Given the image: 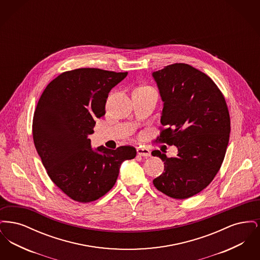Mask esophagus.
<instances>
[{"mask_svg": "<svg viewBox=\"0 0 260 260\" xmlns=\"http://www.w3.org/2000/svg\"><path fill=\"white\" fill-rule=\"evenodd\" d=\"M136 151H137V154H138L139 156H143V157H149V156L151 155L150 151H149L148 149L147 148L138 147V148L136 149Z\"/></svg>", "mask_w": 260, "mask_h": 260, "instance_id": "34e87169", "label": "esophagus"}]
</instances>
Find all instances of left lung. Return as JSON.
I'll use <instances>...</instances> for the list:
<instances>
[{
  "instance_id": "left-lung-1",
  "label": "left lung",
  "mask_w": 260,
  "mask_h": 260,
  "mask_svg": "<svg viewBox=\"0 0 260 260\" xmlns=\"http://www.w3.org/2000/svg\"><path fill=\"white\" fill-rule=\"evenodd\" d=\"M153 77L164 101L156 141L178 149L171 158L152 152L165 164L153 184L171 198H190L209 185L221 167L231 128L228 107L215 83L189 64L168 65Z\"/></svg>"
}]
</instances>
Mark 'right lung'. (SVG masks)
I'll list each match as a JSON object with an SVG mask.
<instances>
[{
	"mask_svg": "<svg viewBox=\"0 0 260 260\" xmlns=\"http://www.w3.org/2000/svg\"><path fill=\"white\" fill-rule=\"evenodd\" d=\"M127 72L79 68L63 72L45 88L33 117V139L51 181L68 197L89 203L111 190L121 164L135 147L93 151L88 135L105 115L108 94Z\"/></svg>",
	"mask_w": 260,
	"mask_h": 260,
	"instance_id": "obj_1",
	"label": "right lung"
}]
</instances>
